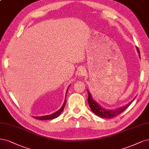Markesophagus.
Returning a JSON list of instances; mask_svg holds the SVG:
<instances>
[{
  "mask_svg": "<svg viewBox=\"0 0 149 149\" xmlns=\"http://www.w3.org/2000/svg\"><path fill=\"white\" fill-rule=\"evenodd\" d=\"M86 74V70L83 68H80L78 71V75L79 76H83Z\"/></svg>",
  "mask_w": 149,
  "mask_h": 149,
  "instance_id": "1",
  "label": "esophagus"
}]
</instances>
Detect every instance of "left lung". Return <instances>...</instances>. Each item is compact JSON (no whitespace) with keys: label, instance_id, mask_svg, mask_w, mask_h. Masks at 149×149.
<instances>
[{"label":"left lung","instance_id":"left-lung-1","mask_svg":"<svg viewBox=\"0 0 149 149\" xmlns=\"http://www.w3.org/2000/svg\"><path fill=\"white\" fill-rule=\"evenodd\" d=\"M138 53L140 55V52L139 50L137 47ZM135 99H133L129 104L126 105L125 107H123L121 108H119V109H117L114 110H105V109H103V108L101 107L98 104L95 102V100H94L92 98L91 94L89 93V92L88 91V104L90 107V109L92 110V111L94 113L98 116H100L101 118H114L120 113L123 111H124L126 109H127V107H129L132 102Z\"/></svg>","mask_w":149,"mask_h":149}]
</instances>
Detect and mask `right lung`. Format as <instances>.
Here are the masks:
<instances>
[{
	"label": "right lung",
	"instance_id": "add662e5",
	"mask_svg": "<svg viewBox=\"0 0 149 149\" xmlns=\"http://www.w3.org/2000/svg\"><path fill=\"white\" fill-rule=\"evenodd\" d=\"M68 88L67 89V91H66V94H67V91H68ZM66 100H65L64 102V104H63L62 107H61V109L60 110H58L57 111H56L54 113L52 114V115H47V116H34V118H35L36 119H38V120H52L55 118H57L60 114L63 111V109H64V107L65 106L66 104Z\"/></svg>",
	"mask_w": 149,
	"mask_h": 149
}]
</instances>
